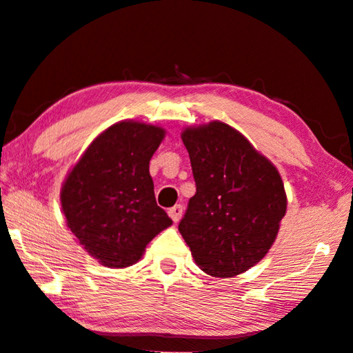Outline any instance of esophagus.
<instances>
[{
  "label": "esophagus",
  "mask_w": 353,
  "mask_h": 353,
  "mask_svg": "<svg viewBox=\"0 0 353 353\" xmlns=\"http://www.w3.org/2000/svg\"><path fill=\"white\" fill-rule=\"evenodd\" d=\"M183 213V207L181 204H176L174 207H171L168 210V214L171 216V219L174 221V223H179V219H181Z\"/></svg>",
  "instance_id": "34e87169"
}]
</instances>
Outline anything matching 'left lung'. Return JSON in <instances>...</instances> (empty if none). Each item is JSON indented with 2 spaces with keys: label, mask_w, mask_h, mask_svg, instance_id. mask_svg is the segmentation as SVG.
I'll use <instances>...</instances> for the list:
<instances>
[{
  "label": "left lung",
  "mask_w": 353,
  "mask_h": 353,
  "mask_svg": "<svg viewBox=\"0 0 353 353\" xmlns=\"http://www.w3.org/2000/svg\"><path fill=\"white\" fill-rule=\"evenodd\" d=\"M196 194L179 223L202 271L234 277L271 249L286 213L282 177L246 137L212 121L182 132Z\"/></svg>",
  "instance_id": "1"
}]
</instances>
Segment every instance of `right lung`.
Returning <instances> with one entry per match:
<instances>
[{"label": "right lung", "instance_id": "1", "mask_svg": "<svg viewBox=\"0 0 353 353\" xmlns=\"http://www.w3.org/2000/svg\"><path fill=\"white\" fill-rule=\"evenodd\" d=\"M165 129L121 121L98 135L62 185L67 225L81 246L107 268H128L172 224L155 202L149 160Z\"/></svg>", "mask_w": 353, "mask_h": 353}]
</instances>
